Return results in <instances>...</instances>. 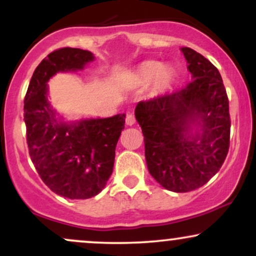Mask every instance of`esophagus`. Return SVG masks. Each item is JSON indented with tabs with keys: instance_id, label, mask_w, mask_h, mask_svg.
<instances>
[{
	"instance_id": "obj_1",
	"label": "esophagus",
	"mask_w": 256,
	"mask_h": 256,
	"mask_svg": "<svg viewBox=\"0 0 256 256\" xmlns=\"http://www.w3.org/2000/svg\"><path fill=\"white\" fill-rule=\"evenodd\" d=\"M125 122H126V125H128V126L134 125V122H136V119H134V114H132V113H128V114H126Z\"/></svg>"
}]
</instances>
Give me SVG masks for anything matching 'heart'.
<instances>
[{"label": "heart", "mask_w": 256, "mask_h": 256, "mask_svg": "<svg viewBox=\"0 0 256 256\" xmlns=\"http://www.w3.org/2000/svg\"><path fill=\"white\" fill-rule=\"evenodd\" d=\"M164 71V64L158 61H148L143 64L142 67L138 71V79L142 82H150L154 80L155 78H158L161 74V72ZM172 80V74L170 72H164L161 76V82L162 84L168 85Z\"/></svg>", "instance_id": "heart-1"}]
</instances>
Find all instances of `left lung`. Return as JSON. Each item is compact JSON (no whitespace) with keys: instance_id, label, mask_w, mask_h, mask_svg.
<instances>
[{"instance_id":"1","label":"left lung","mask_w":256,"mask_h":256,"mask_svg":"<svg viewBox=\"0 0 256 256\" xmlns=\"http://www.w3.org/2000/svg\"><path fill=\"white\" fill-rule=\"evenodd\" d=\"M192 80L186 86L138 102L149 173L170 192H188L210 180L230 146L228 100L214 64L182 48Z\"/></svg>"}]
</instances>
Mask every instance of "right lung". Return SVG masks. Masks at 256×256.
<instances>
[{"label":"right lung","instance_id":"1","mask_svg":"<svg viewBox=\"0 0 256 256\" xmlns=\"http://www.w3.org/2000/svg\"><path fill=\"white\" fill-rule=\"evenodd\" d=\"M95 56L78 48L50 52L34 70L24 100L26 140L32 162L44 184L71 200L90 198L113 172L116 146L125 114L64 122L48 101V80L58 72L83 70Z\"/></svg>","mask_w":256,"mask_h":256}]
</instances>
